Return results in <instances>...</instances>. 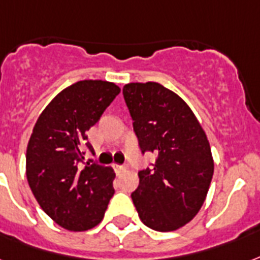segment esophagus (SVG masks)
<instances>
[{"mask_svg": "<svg viewBox=\"0 0 260 260\" xmlns=\"http://www.w3.org/2000/svg\"><path fill=\"white\" fill-rule=\"evenodd\" d=\"M113 169L116 172L117 174L122 173V172H125V166H121V165H113Z\"/></svg>", "mask_w": 260, "mask_h": 260, "instance_id": "esophagus-1", "label": "esophagus"}]
</instances>
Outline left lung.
I'll use <instances>...</instances> for the list:
<instances>
[{"mask_svg": "<svg viewBox=\"0 0 260 260\" xmlns=\"http://www.w3.org/2000/svg\"><path fill=\"white\" fill-rule=\"evenodd\" d=\"M142 152H154L152 169L139 172L132 201L142 222L158 232L184 226L205 203L214 173L201 122L176 92L159 83L122 88Z\"/></svg>", "mask_w": 260, "mask_h": 260, "instance_id": "left-lung-1", "label": "left lung"}]
</instances>
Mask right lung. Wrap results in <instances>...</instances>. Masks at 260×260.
I'll list each match as a JSON object with an SVG mask.
<instances>
[{
    "label": "right lung",
    "instance_id": "right-lung-1",
    "mask_svg": "<svg viewBox=\"0 0 260 260\" xmlns=\"http://www.w3.org/2000/svg\"><path fill=\"white\" fill-rule=\"evenodd\" d=\"M120 87L82 80L57 94L38 117L25 154V173L35 199L59 226L84 232L96 226L114 193L109 166L84 162L87 131L99 121Z\"/></svg>",
    "mask_w": 260,
    "mask_h": 260
}]
</instances>
